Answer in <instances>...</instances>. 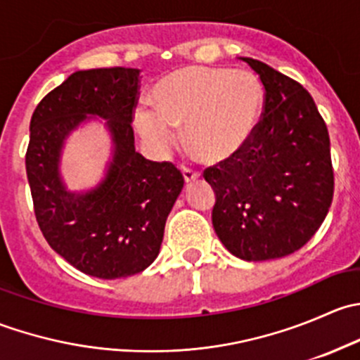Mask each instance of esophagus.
Returning a JSON list of instances; mask_svg holds the SVG:
<instances>
[{"label": "esophagus", "instance_id": "esophagus-1", "mask_svg": "<svg viewBox=\"0 0 360 360\" xmlns=\"http://www.w3.org/2000/svg\"><path fill=\"white\" fill-rule=\"evenodd\" d=\"M181 172H183L184 181H186V184L193 183V181H197L198 177H200V174H198L197 170L190 169V167H181Z\"/></svg>", "mask_w": 360, "mask_h": 360}]
</instances>
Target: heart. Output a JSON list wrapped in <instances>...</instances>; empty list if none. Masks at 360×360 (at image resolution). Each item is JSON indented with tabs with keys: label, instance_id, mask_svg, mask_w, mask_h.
<instances>
[{
	"label": "heart",
	"instance_id": "heart-1",
	"mask_svg": "<svg viewBox=\"0 0 360 360\" xmlns=\"http://www.w3.org/2000/svg\"><path fill=\"white\" fill-rule=\"evenodd\" d=\"M151 99L155 111H137L136 127L155 150L165 151L174 129L184 127L188 150L202 162L219 163L252 137L263 111V86L248 71L184 66L162 76Z\"/></svg>",
	"mask_w": 360,
	"mask_h": 360
}]
</instances>
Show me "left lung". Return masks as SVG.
Masks as SVG:
<instances>
[{
  "instance_id": "8db88e82",
  "label": "left lung",
  "mask_w": 360,
  "mask_h": 360,
  "mask_svg": "<svg viewBox=\"0 0 360 360\" xmlns=\"http://www.w3.org/2000/svg\"><path fill=\"white\" fill-rule=\"evenodd\" d=\"M264 86L249 143L203 172L216 193L212 226L244 261L289 256L328 216L335 193L329 134L310 94L268 64L242 57Z\"/></svg>"
}]
</instances>
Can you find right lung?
<instances>
[{
	"mask_svg": "<svg viewBox=\"0 0 360 360\" xmlns=\"http://www.w3.org/2000/svg\"><path fill=\"white\" fill-rule=\"evenodd\" d=\"M137 94L139 69L76 71L39 101L29 125L25 170L39 230L76 270L104 281L136 275L157 259L167 216L184 186L174 163L136 151ZM90 115L108 120L113 157L105 179L76 194L60 176V155L68 134Z\"/></svg>",
	"mask_w": 360,
	"mask_h": 360,
	"instance_id": "obj_1",
	"label": "right lung"
}]
</instances>
